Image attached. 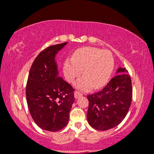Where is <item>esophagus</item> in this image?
<instances>
[{"instance_id":"esophagus-1","label":"esophagus","mask_w":154,"mask_h":154,"mask_svg":"<svg viewBox=\"0 0 154 154\" xmlns=\"http://www.w3.org/2000/svg\"><path fill=\"white\" fill-rule=\"evenodd\" d=\"M83 96V94L81 93H80V92L79 91H75V93H74V97H75V99H79L80 98V97H81Z\"/></svg>"}]
</instances>
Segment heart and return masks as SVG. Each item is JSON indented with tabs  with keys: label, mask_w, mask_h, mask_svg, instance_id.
<instances>
[{
	"label": "heart",
	"mask_w": 154,
	"mask_h": 154,
	"mask_svg": "<svg viewBox=\"0 0 154 154\" xmlns=\"http://www.w3.org/2000/svg\"><path fill=\"white\" fill-rule=\"evenodd\" d=\"M115 66L113 56L108 50L84 47L74 52L71 58H67L63 65V74L67 81L71 83L81 73L84 76L74 83L81 91L102 87L109 80Z\"/></svg>",
	"instance_id": "1"
}]
</instances>
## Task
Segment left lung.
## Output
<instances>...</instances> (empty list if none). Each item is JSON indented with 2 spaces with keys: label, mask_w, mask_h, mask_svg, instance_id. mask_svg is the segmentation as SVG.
Wrapping results in <instances>:
<instances>
[{
  "label": "left lung",
  "mask_w": 154,
  "mask_h": 154,
  "mask_svg": "<svg viewBox=\"0 0 154 154\" xmlns=\"http://www.w3.org/2000/svg\"><path fill=\"white\" fill-rule=\"evenodd\" d=\"M125 68H118L116 75L100 91L87 96V120L97 131L116 127L124 120L131 104V79Z\"/></svg>",
  "instance_id": "8db88e82"
}]
</instances>
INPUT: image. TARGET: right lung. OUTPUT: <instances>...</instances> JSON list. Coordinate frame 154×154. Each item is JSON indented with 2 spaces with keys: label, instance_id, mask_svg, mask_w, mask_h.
<instances>
[{
  "label": "right lung",
  "instance_id": "add662e5",
  "mask_svg": "<svg viewBox=\"0 0 154 154\" xmlns=\"http://www.w3.org/2000/svg\"><path fill=\"white\" fill-rule=\"evenodd\" d=\"M68 42L52 45L34 60L27 80L26 97L34 122L45 131L63 129L75 101L74 89L59 75L55 56Z\"/></svg>",
  "mask_w": 154,
  "mask_h": 154
}]
</instances>
